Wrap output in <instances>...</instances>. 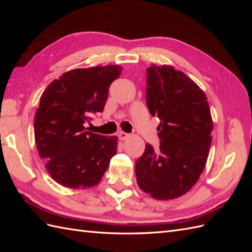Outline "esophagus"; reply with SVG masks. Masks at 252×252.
<instances>
[{
  "instance_id": "1",
  "label": "esophagus",
  "mask_w": 252,
  "mask_h": 252,
  "mask_svg": "<svg viewBox=\"0 0 252 252\" xmlns=\"http://www.w3.org/2000/svg\"><path fill=\"white\" fill-rule=\"evenodd\" d=\"M118 136H119V139H120L121 141H125V140H127L130 135H129V134H128V133H126V132L120 131V132L118 133Z\"/></svg>"
}]
</instances>
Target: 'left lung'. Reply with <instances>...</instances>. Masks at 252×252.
<instances>
[{
	"instance_id": "left-lung-1",
	"label": "left lung",
	"mask_w": 252,
	"mask_h": 252,
	"mask_svg": "<svg viewBox=\"0 0 252 252\" xmlns=\"http://www.w3.org/2000/svg\"><path fill=\"white\" fill-rule=\"evenodd\" d=\"M146 104L158 117L159 148L146 144L135 162L139 187L157 200L185 194L200 179L209 155L213 129L204 91L169 65L147 68Z\"/></svg>"
}]
</instances>
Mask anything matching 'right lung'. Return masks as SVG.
Instances as JSON below:
<instances>
[{
	"label": "right lung",
	"mask_w": 252,
	"mask_h": 252,
	"mask_svg": "<svg viewBox=\"0 0 252 252\" xmlns=\"http://www.w3.org/2000/svg\"><path fill=\"white\" fill-rule=\"evenodd\" d=\"M120 65L79 68L52 81L40 97L34 116L37 152L59 184L86 189L100 183L117 154V136L86 131L91 116L104 110Z\"/></svg>",
	"instance_id": "obj_1"
}]
</instances>
